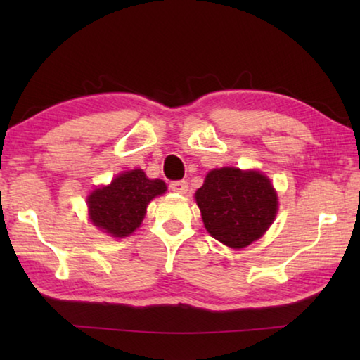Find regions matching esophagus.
I'll list each match as a JSON object with an SVG mask.
<instances>
[{
  "label": "esophagus",
  "mask_w": 360,
  "mask_h": 360,
  "mask_svg": "<svg viewBox=\"0 0 360 360\" xmlns=\"http://www.w3.org/2000/svg\"><path fill=\"white\" fill-rule=\"evenodd\" d=\"M169 188L176 193H186L187 192V182L186 181H173L169 184Z\"/></svg>",
  "instance_id": "1"
}]
</instances>
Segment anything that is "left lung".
<instances>
[{
	"mask_svg": "<svg viewBox=\"0 0 360 360\" xmlns=\"http://www.w3.org/2000/svg\"><path fill=\"white\" fill-rule=\"evenodd\" d=\"M195 200L212 238L240 249L260 238L278 211L270 179L238 168L212 169Z\"/></svg>",
	"mask_w": 360,
	"mask_h": 360,
	"instance_id": "obj_1",
	"label": "left lung"
}]
</instances>
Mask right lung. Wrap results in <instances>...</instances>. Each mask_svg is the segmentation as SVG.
<instances>
[{"label": "right lung", "mask_w": 360, "mask_h": 360, "mask_svg": "<svg viewBox=\"0 0 360 360\" xmlns=\"http://www.w3.org/2000/svg\"><path fill=\"white\" fill-rule=\"evenodd\" d=\"M165 191V182L148 179L143 169L122 173L108 187L89 195L90 219L109 235L129 236L141 224L150 200Z\"/></svg>", "instance_id": "1"}]
</instances>
